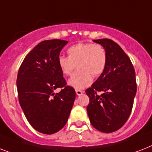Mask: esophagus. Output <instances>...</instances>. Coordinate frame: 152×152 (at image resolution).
Returning <instances> with one entry per match:
<instances>
[{
  "label": "esophagus",
  "mask_w": 152,
  "mask_h": 152,
  "mask_svg": "<svg viewBox=\"0 0 152 152\" xmlns=\"http://www.w3.org/2000/svg\"><path fill=\"white\" fill-rule=\"evenodd\" d=\"M76 93L77 95H81L83 94V91L81 90H78V89H76Z\"/></svg>",
  "instance_id": "esophagus-1"
}]
</instances>
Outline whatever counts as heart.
Wrapping results in <instances>:
<instances>
[{
  "label": "heart",
  "mask_w": 152,
  "mask_h": 152,
  "mask_svg": "<svg viewBox=\"0 0 152 152\" xmlns=\"http://www.w3.org/2000/svg\"><path fill=\"white\" fill-rule=\"evenodd\" d=\"M69 57L59 56L57 65L65 76H70L77 64L78 71L69 79V84L76 89H83L91 84L93 76L102 74L107 65V53L99 44L78 43L70 46Z\"/></svg>",
  "instance_id": "obj_1"
}]
</instances>
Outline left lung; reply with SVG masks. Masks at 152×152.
<instances>
[{"mask_svg":"<svg viewBox=\"0 0 152 152\" xmlns=\"http://www.w3.org/2000/svg\"><path fill=\"white\" fill-rule=\"evenodd\" d=\"M93 41L106 49L108 60L105 71L85 91L90 99L87 111L93 127L109 133L121 129L129 117L137 93L136 74L118 43L108 39Z\"/></svg>","mask_w":152,"mask_h":152,"instance_id":"obj_1","label":"left lung"}]
</instances>
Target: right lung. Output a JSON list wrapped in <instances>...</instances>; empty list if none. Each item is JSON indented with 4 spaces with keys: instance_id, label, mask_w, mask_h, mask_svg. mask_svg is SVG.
I'll return each mask as SVG.
<instances>
[{
    "instance_id": "add662e5",
    "label": "right lung",
    "mask_w": 152,
    "mask_h": 152,
    "mask_svg": "<svg viewBox=\"0 0 152 152\" xmlns=\"http://www.w3.org/2000/svg\"><path fill=\"white\" fill-rule=\"evenodd\" d=\"M67 43L61 39L41 42L25 57L18 72L20 106L32 127L44 134H53L64 127L76 98L57 65ZM57 88L62 90L55 93Z\"/></svg>"
}]
</instances>
